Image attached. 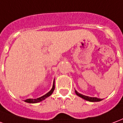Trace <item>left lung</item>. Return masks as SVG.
<instances>
[{
    "label": "left lung",
    "mask_w": 123,
    "mask_h": 123,
    "mask_svg": "<svg viewBox=\"0 0 123 123\" xmlns=\"http://www.w3.org/2000/svg\"><path fill=\"white\" fill-rule=\"evenodd\" d=\"M75 93H76V94L78 96H79V97L82 98L85 100H87V101H89V102H99V101H102L103 99H100V98H93V97H89V96H85V95H82L80 93H79V92L77 91V90H75Z\"/></svg>",
    "instance_id": "left-lung-1"
}]
</instances>
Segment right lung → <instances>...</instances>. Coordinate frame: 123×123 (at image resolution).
I'll use <instances>...</instances> for the list:
<instances>
[{
	"label": "right lung",
	"mask_w": 123,
	"mask_h": 123,
	"mask_svg": "<svg viewBox=\"0 0 123 123\" xmlns=\"http://www.w3.org/2000/svg\"><path fill=\"white\" fill-rule=\"evenodd\" d=\"M55 89V85H54V81L53 82V86L52 89L50 90V92H48L47 94H46L45 95H44L43 96H41L40 98H38L37 99H27L25 100V102H27V103H30V104H35V103H38L41 101H43L44 99H45L46 98H48V96H50L54 92V90Z\"/></svg>",
	"instance_id": "right-lung-1"
}]
</instances>
